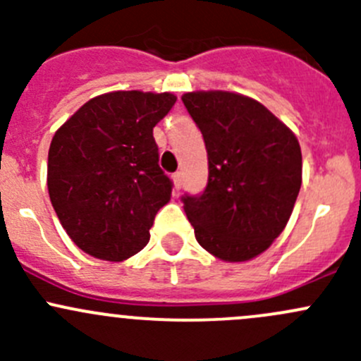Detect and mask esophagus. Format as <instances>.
<instances>
[{"instance_id":"1","label":"esophagus","mask_w":361,"mask_h":361,"mask_svg":"<svg viewBox=\"0 0 361 361\" xmlns=\"http://www.w3.org/2000/svg\"><path fill=\"white\" fill-rule=\"evenodd\" d=\"M181 181H183V176H181V173H180V171H178V173L173 174L174 190H180V188H181Z\"/></svg>"}]
</instances>
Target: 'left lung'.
<instances>
[{"label": "left lung", "instance_id": "8db88e82", "mask_svg": "<svg viewBox=\"0 0 361 361\" xmlns=\"http://www.w3.org/2000/svg\"><path fill=\"white\" fill-rule=\"evenodd\" d=\"M207 150V185L181 197L204 250L225 262L264 253L286 227L302 185L297 137L264 104L225 90L181 96Z\"/></svg>", "mask_w": 361, "mask_h": 361}]
</instances>
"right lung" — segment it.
Returning a JSON list of instances; mask_svg holds the SVG:
<instances>
[{"mask_svg":"<svg viewBox=\"0 0 361 361\" xmlns=\"http://www.w3.org/2000/svg\"><path fill=\"white\" fill-rule=\"evenodd\" d=\"M176 96L118 90L87 101L54 134L47 185L57 218L85 253L122 262L147 246L173 181L154 127Z\"/></svg>","mask_w":361,"mask_h":361,"instance_id":"add662e5","label":"right lung"}]
</instances>
